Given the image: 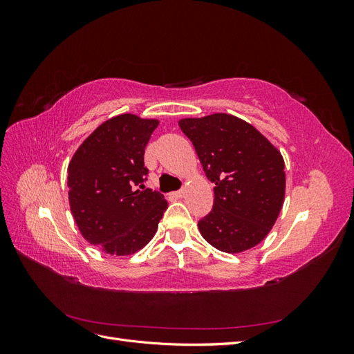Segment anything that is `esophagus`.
Segmentation results:
<instances>
[{"mask_svg": "<svg viewBox=\"0 0 354 354\" xmlns=\"http://www.w3.org/2000/svg\"><path fill=\"white\" fill-rule=\"evenodd\" d=\"M173 196H176V198H181L185 195V190L183 189H180V190H177V192H173V194H171Z\"/></svg>", "mask_w": 354, "mask_h": 354, "instance_id": "obj_1", "label": "esophagus"}]
</instances>
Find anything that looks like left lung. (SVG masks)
Here are the masks:
<instances>
[{
    "instance_id": "left-lung-1",
    "label": "left lung",
    "mask_w": 354,
    "mask_h": 354,
    "mask_svg": "<svg viewBox=\"0 0 354 354\" xmlns=\"http://www.w3.org/2000/svg\"><path fill=\"white\" fill-rule=\"evenodd\" d=\"M178 125L216 185L212 209L198 223L203 239L229 254L259 245L283 205L281 152L251 124L233 115L185 118Z\"/></svg>"
}]
</instances>
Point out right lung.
<instances>
[{
    "instance_id": "right-lung-1",
    "label": "right lung",
    "mask_w": 354,
    "mask_h": 354,
    "mask_svg": "<svg viewBox=\"0 0 354 354\" xmlns=\"http://www.w3.org/2000/svg\"><path fill=\"white\" fill-rule=\"evenodd\" d=\"M156 120L111 118L85 138L68 167L69 205L82 236L112 255H130L153 238L168 203L145 187V147Z\"/></svg>"
}]
</instances>
